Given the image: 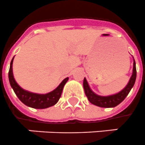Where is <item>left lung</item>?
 <instances>
[{"label": "left lung", "mask_w": 145, "mask_h": 145, "mask_svg": "<svg viewBox=\"0 0 145 145\" xmlns=\"http://www.w3.org/2000/svg\"><path fill=\"white\" fill-rule=\"evenodd\" d=\"M135 79H136V67H135V60H134L133 61V74H132L131 78L129 79L127 86L125 87L122 91L116 93V94L110 95V96H107V97H103V96H99V95L96 94L90 88L88 83L85 78H84L83 86H84L85 95L88 97L90 103L95 105H97L99 107L113 108L117 106L121 102L123 101V99L127 97V95L129 94V91H131V89L134 86Z\"/></svg>", "instance_id": "obj_1"}]
</instances>
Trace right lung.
I'll list each match as a JSON object with an SVG mask.
<instances>
[{"label": "right lung", "mask_w": 145, "mask_h": 145, "mask_svg": "<svg viewBox=\"0 0 145 145\" xmlns=\"http://www.w3.org/2000/svg\"><path fill=\"white\" fill-rule=\"evenodd\" d=\"M13 58L10 63V70H9V81H10V85L13 89L14 92L20 99L23 103L27 106L33 108H38V109H42L46 108L51 107L52 105L58 102L59 99L61 96L63 88L69 78H66L62 81L58 87L52 92H49L46 94H39V93H34L29 92L22 89L17 83L13 77L12 73V62Z\"/></svg>", "instance_id": "add662e5"}]
</instances>
